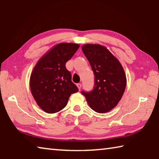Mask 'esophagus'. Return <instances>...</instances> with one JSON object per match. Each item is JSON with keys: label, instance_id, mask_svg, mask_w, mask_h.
<instances>
[{"label": "esophagus", "instance_id": "34e87169", "mask_svg": "<svg viewBox=\"0 0 159 159\" xmlns=\"http://www.w3.org/2000/svg\"><path fill=\"white\" fill-rule=\"evenodd\" d=\"M77 85V87H78V88H79V90H80V89H81V87H82V85L80 84V83H78V84L76 85Z\"/></svg>", "mask_w": 159, "mask_h": 159}]
</instances>
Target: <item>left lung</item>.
<instances>
[{
	"instance_id": "8db88e82",
	"label": "left lung",
	"mask_w": 159,
	"mask_h": 159,
	"mask_svg": "<svg viewBox=\"0 0 159 159\" xmlns=\"http://www.w3.org/2000/svg\"><path fill=\"white\" fill-rule=\"evenodd\" d=\"M82 50L89 61L95 85L90 92L82 91L94 111L108 112L117 105L124 93L126 76L121 64L106 47L99 44H85Z\"/></svg>"
}]
</instances>
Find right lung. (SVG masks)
<instances>
[{
	"label": "right lung",
	"mask_w": 159,
	"mask_h": 159,
	"mask_svg": "<svg viewBox=\"0 0 159 159\" xmlns=\"http://www.w3.org/2000/svg\"><path fill=\"white\" fill-rule=\"evenodd\" d=\"M79 48L76 43H59L34 66L30 77L31 91L37 104L45 112L54 114L61 111L71 94L79 91L65 66Z\"/></svg>",
	"instance_id": "add662e5"
}]
</instances>
